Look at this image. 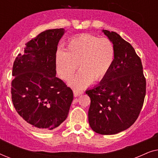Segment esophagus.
I'll use <instances>...</instances> for the list:
<instances>
[{"instance_id": "obj_1", "label": "esophagus", "mask_w": 158, "mask_h": 158, "mask_svg": "<svg viewBox=\"0 0 158 158\" xmlns=\"http://www.w3.org/2000/svg\"><path fill=\"white\" fill-rule=\"evenodd\" d=\"M73 94H74L75 97H77V96H80V95L83 94V92L80 91V90H73Z\"/></svg>"}]
</instances>
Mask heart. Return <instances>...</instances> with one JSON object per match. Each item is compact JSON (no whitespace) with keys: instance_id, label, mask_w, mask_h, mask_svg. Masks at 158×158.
<instances>
[{"instance_id":"b5f03b06","label":"heart","mask_w":158,"mask_h":158,"mask_svg":"<svg viewBox=\"0 0 158 158\" xmlns=\"http://www.w3.org/2000/svg\"><path fill=\"white\" fill-rule=\"evenodd\" d=\"M115 59V48L108 38H98L84 34L75 36L67 43L65 51L58 52L55 68L64 81L72 78L77 68L79 73L71 81L76 88L86 87L102 81L108 75Z\"/></svg>"}]
</instances>
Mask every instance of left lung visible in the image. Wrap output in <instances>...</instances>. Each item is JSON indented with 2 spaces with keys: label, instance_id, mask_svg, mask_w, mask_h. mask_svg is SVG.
Masks as SVG:
<instances>
[{
  "label": "left lung",
  "instance_id": "8db88e82",
  "mask_svg": "<svg viewBox=\"0 0 158 158\" xmlns=\"http://www.w3.org/2000/svg\"><path fill=\"white\" fill-rule=\"evenodd\" d=\"M103 32L113 42L115 59L105 78L85 93L90 98V127L96 133L110 135L126 130L137 119L146 94V79L133 47L116 32Z\"/></svg>",
  "mask_w": 158,
  "mask_h": 158
}]
</instances>
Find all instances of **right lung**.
I'll return each mask as SVG.
<instances>
[{"label":"right lung","instance_id":"add662e5","mask_svg":"<svg viewBox=\"0 0 158 158\" xmlns=\"http://www.w3.org/2000/svg\"><path fill=\"white\" fill-rule=\"evenodd\" d=\"M63 29H49L26 44L13 65L11 98L19 115L34 129L57 128L68 117L70 88L56 77L55 60Z\"/></svg>","mask_w":158,"mask_h":158}]
</instances>
